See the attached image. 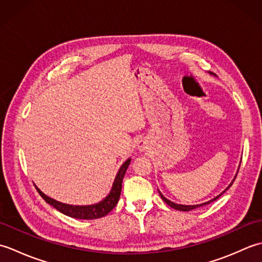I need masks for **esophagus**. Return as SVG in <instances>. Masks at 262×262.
I'll return each mask as SVG.
<instances>
[{
	"label": "esophagus",
	"mask_w": 262,
	"mask_h": 262,
	"mask_svg": "<svg viewBox=\"0 0 262 262\" xmlns=\"http://www.w3.org/2000/svg\"><path fill=\"white\" fill-rule=\"evenodd\" d=\"M137 148L140 149V152H144L146 149V143L144 141H140L137 143Z\"/></svg>",
	"instance_id": "34e87169"
}]
</instances>
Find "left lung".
I'll use <instances>...</instances> for the list:
<instances>
[{"label":"left lung","instance_id":"left-lung-1","mask_svg":"<svg viewBox=\"0 0 262 262\" xmlns=\"http://www.w3.org/2000/svg\"><path fill=\"white\" fill-rule=\"evenodd\" d=\"M209 74L210 75H213V76H216L214 73H211V72H209ZM241 163V162H240ZM238 168H240V165H238ZM238 168H237V171H238ZM237 171H236V173H235V176H234V178H233V180L231 181V183L229 186H227L223 191H222L220 194H217V196H215L214 198H211V199H209V200H207V202H205V203H202V204H197V205H181V204H177V203H173V202H171V200H169L168 198L166 197H164L162 193H161V191L159 190V193H160V196H161V198H162V200L163 202L165 203V204H168L170 207H172L173 209H177V210H182V211H190V210H192V209H196V208H199V207H203V206H205V205H208V204H210V203H213V202H215V200L217 199V198H220V196H222V194H223L227 189H229L231 186H232V183L234 182V180H235V178H236V174H237Z\"/></svg>","mask_w":262,"mask_h":262}]
</instances>
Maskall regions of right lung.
<instances>
[{
  "label": "right lung",
  "mask_w": 262,
  "mask_h": 262,
  "mask_svg": "<svg viewBox=\"0 0 262 262\" xmlns=\"http://www.w3.org/2000/svg\"><path fill=\"white\" fill-rule=\"evenodd\" d=\"M130 161L132 159L129 158L121 164V166L115 177L113 187H111L109 193L102 200H100L99 203H96V204L70 205V204L60 203L58 200L49 197L47 194L43 193L37 186H36V189L47 204L53 206L54 208H56L58 211L63 213L64 215L70 216L72 219H77V220H97L110 213V211L115 208L117 203H118L120 192H121L122 179H124L125 173L128 169V165L130 164Z\"/></svg>",
  "instance_id": "obj_1"
}]
</instances>
